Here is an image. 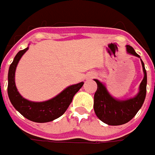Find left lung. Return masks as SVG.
Instances as JSON below:
<instances>
[{
    "mask_svg": "<svg viewBox=\"0 0 155 155\" xmlns=\"http://www.w3.org/2000/svg\"><path fill=\"white\" fill-rule=\"evenodd\" d=\"M127 51L130 54L140 57L131 46L127 45ZM141 65L144 72V78L140 85L139 94L133 99L127 100L114 99L110 95L102 83L99 82L98 80H94L97 83L98 88L94 94V109L99 120L109 125L124 124L130 121L141 109L147 92V72L142 61Z\"/></svg>",
    "mask_w": 155,
    "mask_h": 155,
    "instance_id": "1",
    "label": "left lung"
}]
</instances>
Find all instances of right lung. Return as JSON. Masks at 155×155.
Instances as JSON below:
<instances>
[{"mask_svg": "<svg viewBox=\"0 0 155 155\" xmlns=\"http://www.w3.org/2000/svg\"><path fill=\"white\" fill-rule=\"evenodd\" d=\"M28 50L19 51L11 63L8 71V94L9 99L15 109L25 118L36 123H47L61 117L71 104L74 94L81 88L83 82L73 85L63 90L55 98L45 102H31L24 99L19 94L14 81L15 69L21 56Z\"/></svg>", "mask_w": 155, "mask_h": 155, "instance_id": "right-lung-1", "label": "right lung"}]
</instances>
